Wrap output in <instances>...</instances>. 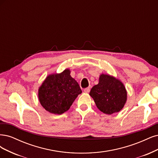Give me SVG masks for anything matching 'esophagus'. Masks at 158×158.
I'll return each mask as SVG.
<instances>
[{"mask_svg":"<svg viewBox=\"0 0 158 158\" xmlns=\"http://www.w3.org/2000/svg\"><path fill=\"white\" fill-rule=\"evenodd\" d=\"M84 92L85 93H89L90 92V89L89 88H86L84 89Z\"/></svg>","mask_w":158,"mask_h":158,"instance_id":"obj_1","label":"esophagus"}]
</instances>
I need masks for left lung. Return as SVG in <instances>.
<instances>
[{
  "label": "left lung",
  "mask_w": 158,
  "mask_h": 158,
  "mask_svg": "<svg viewBox=\"0 0 158 158\" xmlns=\"http://www.w3.org/2000/svg\"><path fill=\"white\" fill-rule=\"evenodd\" d=\"M89 94L102 112L108 115L121 111L127 99L123 83L109 74L100 75L98 84L91 89Z\"/></svg>",
  "instance_id": "1"
}]
</instances>
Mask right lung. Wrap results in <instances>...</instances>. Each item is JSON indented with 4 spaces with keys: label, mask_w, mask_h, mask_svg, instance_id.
I'll use <instances>...</instances> for the list:
<instances>
[{
    "label": "right lung",
    "mask_w": 158,
    "mask_h": 158,
    "mask_svg": "<svg viewBox=\"0 0 158 158\" xmlns=\"http://www.w3.org/2000/svg\"><path fill=\"white\" fill-rule=\"evenodd\" d=\"M70 69L48 75L38 91L40 104L48 112L60 115L68 111L81 94L78 83L70 75Z\"/></svg>",
    "instance_id": "1"
}]
</instances>
